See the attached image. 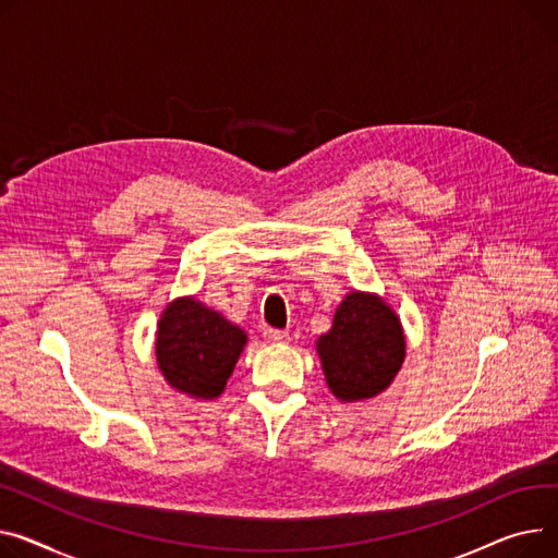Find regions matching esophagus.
Returning <instances> with one entry per match:
<instances>
[{"instance_id":"34e87169","label":"esophagus","mask_w":558,"mask_h":558,"mask_svg":"<svg viewBox=\"0 0 558 558\" xmlns=\"http://www.w3.org/2000/svg\"><path fill=\"white\" fill-rule=\"evenodd\" d=\"M265 339L269 343H289V331L287 329H265Z\"/></svg>"}]
</instances>
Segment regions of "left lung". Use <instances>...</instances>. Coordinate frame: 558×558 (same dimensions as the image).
Returning <instances> with one entry per match:
<instances>
[{
    "label": "left lung",
    "mask_w": 558,
    "mask_h": 558,
    "mask_svg": "<svg viewBox=\"0 0 558 558\" xmlns=\"http://www.w3.org/2000/svg\"><path fill=\"white\" fill-rule=\"evenodd\" d=\"M316 350L331 395L350 403L377 397L392 384L405 356V339L399 316L384 299L352 291Z\"/></svg>",
    "instance_id": "1"
}]
</instances>
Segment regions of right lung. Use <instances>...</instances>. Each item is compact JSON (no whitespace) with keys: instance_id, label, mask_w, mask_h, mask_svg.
Returning a JSON list of instances; mask_svg holds the SVG:
<instances>
[{"instance_id":"obj_1","label":"right lung","mask_w":558,"mask_h":558,"mask_svg":"<svg viewBox=\"0 0 558 558\" xmlns=\"http://www.w3.org/2000/svg\"><path fill=\"white\" fill-rule=\"evenodd\" d=\"M244 345V329L185 295L161 314L155 354L174 390L195 399H215L225 392Z\"/></svg>"}]
</instances>
